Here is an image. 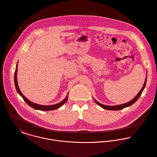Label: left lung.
Wrapping results in <instances>:
<instances>
[{
  "label": "left lung",
  "instance_id": "obj_1",
  "mask_svg": "<svg viewBox=\"0 0 157 157\" xmlns=\"http://www.w3.org/2000/svg\"><path fill=\"white\" fill-rule=\"evenodd\" d=\"M146 82H147V77H146V80H145V82H144V85L143 86V88H141V90H140V91L138 93V94L135 97V98H133L131 101L127 102V103H125V104H124L119 105H115V106H109V105H105L102 104L99 102H98L97 101H96L95 99L94 101L97 104L99 105V106H101L102 108H103L104 109H108V110H114V111H116V110H120V109H122L124 108H126V107H128L130 105H132V104H133L140 97V96L141 95L145 86H146Z\"/></svg>",
  "mask_w": 157,
  "mask_h": 157
}]
</instances>
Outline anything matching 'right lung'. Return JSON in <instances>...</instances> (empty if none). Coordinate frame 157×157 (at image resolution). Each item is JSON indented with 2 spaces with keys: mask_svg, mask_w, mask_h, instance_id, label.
<instances>
[{
  "mask_svg": "<svg viewBox=\"0 0 157 157\" xmlns=\"http://www.w3.org/2000/svg\"><path fill=\"white\" fill-rule=\"evenodd\" d=\"M18 63V62H17ZM17 63L16 64V70H15V72H14V85H15V87L16 89V91H17V93L19 94V95L23 98V99L24 100V101L29 105L30 106H31L32 108L35 109H39V110H41V111H50V110H53V109H56L58 108H59L60 106H61L63 105L64 103L66 102V101H67V95L66 97V98L61 101V102L57 104L52 105H42L37 104H35L31 101H30L29 100H28L23 94L21 92L18 85H17Z\"/></svg>",
  "mask_w": 157,
  "mask_h": 157,
  "instance_id": "obj_1",
  "label": "right lung"
}]
</instances>
